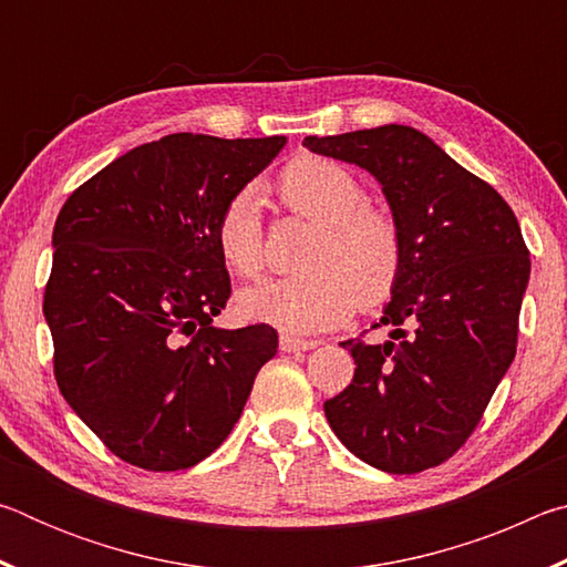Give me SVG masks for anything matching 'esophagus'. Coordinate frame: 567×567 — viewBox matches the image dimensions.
<instances>
[{"label": "esophagus", "instance_id": "esophagus-1", "mask_svg": "<svg viewBox=\"0 0 567 567\" xmlns=\"http://www.w3.org/2000/svg\"><path fill=\"white\" fill-rule=\"evenodd\" d=\"M318 340H300V338H290V334H282L280 338V350L282 352H307L318 348Z\"/></svg>", "mask_w": 567, "mask_h": 567}]
</instances>
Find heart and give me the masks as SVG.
Listing matches in <instances>:
<instances>
[{
	"mask_svg": "<svg viewBox=\"0 0 567 567\" xmlns=\"http://www.w3.org/2000/svg\"><path fill=\"white\" fill-rule=\"evenodd\" d=\"M282 199L318 225L307 247V270L270 277L237 297L243 318L307 334L344 322L358 302L378 307L400 285L405 267L395 219L364 207L368 195L350 169L324 157H300L282 172ZM215 245L229 270L252 277L265 265L260 197L243 189L217 215Z\"/></svg>",
	"mask_w": 567,
	"mask_h": 567,
	"instance_id": "b5f03b06",
	"label": "heart"
}]
</instances>
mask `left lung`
Listing matches in <instances>:
<instances>
[{
	"mask_svg": "<svg viewBox=\"0 0 567 567\" xmlns=\"http://www.w3.org/2000/svg\"><path fill=\"white\" fill-rule=\"evenodd\" d=\"M315 155L370 172L405 245L382 307L390 340L340 342L354 378L324 402L362 463L410 475L465 443L515 358L530 252L513 209L427 134L405 124L305 137Z\"/></svg>",
	"mask_w": 567,
	"mask_h": 567,
	"instance_id": "1",
	"label": "left lung"
}]
</instances>
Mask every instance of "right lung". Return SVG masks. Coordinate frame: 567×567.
I'll return each mask as SVG.
<instances>
[{
    "instance_id": "obj_1",
    "label": "right lung",
    "mask_w": 567,
    "mask_h": 567,
    "mask_svg": "<svg viewBox=\"0 0 567 567\" xmlns=\"http://www.w3.org/2000/svg\"><path fill=\"white\" fill-rule=\"evenodd\" d=\"M285 145L169 134L110 162L56 215L54 378L124 463L162 473L213 455L277 354L270 324H215L229 297L215 223Z\"/></svg>"
}]
</instances>
